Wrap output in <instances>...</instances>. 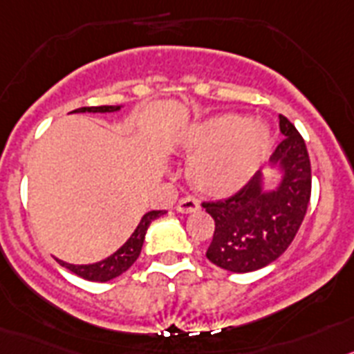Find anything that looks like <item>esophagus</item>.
I'll return each instance as SVG.
<instances>
[{"instance_id":"esophagus-1","label":"esophagus","mask_w":354,"mask_h":354,"mask_svg":"<svg viewBox=\"0 0 354 354\" xmlns=\"http://www.w3.org/2000/svg\"><path fill=\"white\" fill-rule=\"evenodd\" d=\"M199 209V205H197V201L192 199V197H183V199L178 201L176 205V212L180 213H192Z\"/></svg>"}]
</instances>
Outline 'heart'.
Here are the masks:
<instances>
[{
  "mask_svg": "<svg viewBox=\"0 0 354 354\" xmlns=\"http://www.w3.org/2000/svg\"><path fill=\"white\" fill-rule=\"evenodd\" d=\"M174 148L192 157L189 178L203 196L225 197L240 190L272 148L270 127L240 114H221L185 129Z\"/></svg>",
  "mask_w": 354,
  "mask_h": 354,
  "instance_id": "heart-1",
  "label": "heart"
}]
</instances>
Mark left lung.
<instances>
[{
	"mask_svg": "<svg viewBox=\"0 0 354 354\" xmlns=\"http://www.w3.org/2000/svg\"><path fill=\"white\" fill-rule=\"evenodd\" d=\"M279 127L286 139L270 157L277 174L273 187L259 171L229 199L203 203L215 221L206 257L218 268L248 273L268 266L286 252L304 222L312 187L307 146L282 114Z\"/></svg>",
	"mask_w": 354,
	"mask_h": 354,
	"instance_id": "1",
	"label": "left lung"
}]
</instances>
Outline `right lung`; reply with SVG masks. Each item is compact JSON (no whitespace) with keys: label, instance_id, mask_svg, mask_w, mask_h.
<instances>
[{"label":"right lung","instance_id":"obj_1","mask_svg":"<svg viewBox=\"0 0 354 354\" xmlns=\"http://www.w3.org/2000/svg\"><path fill=\"white\" fill-rule=\"evenodd\" d=\"M122 109V106H100V107H81V109H75L72 113H116V111ZM164 209H153V212H148L141 216L136 231L130 234L129 240L118 248L116 252L111 254L106 259L98 261L93 264H70L65 261L58 259V263L62 266H65L66 270H70L72 273H75L77 277L86 280H91V282H109V280L116 279L122 273H125L127 270L136 263V259L141 254L142 243H145L146 231H148L149 224L153 221H157L158 216L164 215Z\"/></svg>","mask_w":354,"mask_h":354}]
</instances>
